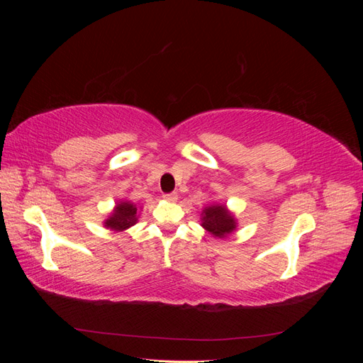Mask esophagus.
<instances>
[{
    "label": "esophagus",
    "mask_w": 363,
    "mask_h": 363,
    "mask_svg": "<svg viewBox=\"0 0 363 363\" xmlns=\"http://www.w3.org/2000/svg\"><path fill=\"white\" fill-rule=\"evenodd\" d=\"M163 199L167 200V201H171V203H174V201H177L179 195L175 194V192H171V194H164V195H163Z\"/></svg>",
    "instance_id": "esophagus-1"
}]
</instances>
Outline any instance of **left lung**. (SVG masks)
I'll list each match as a JSON object with an SVG mask.
<instances>
[{
    "instance_id": "left-lung-1",
    "label": "left lung",
    "mask_w": 363,
    "mask_h": 363,
    "mask_svg": "<svg viewBox=\"0 0 363 363\" xmlns=\"http://www.w3.org/2000/svg\"><path fill=\"white\" fill-rule=\"evenodd\" d=\"M201 227L216 239L232 235L238 227V219L232 211L223 203H211L204 206L200 215Z\"/></svg>"
}]
</instances>
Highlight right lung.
<instances>
[{
    "mask_svg": "<svg viewBox=\"0 0 363 363\" xmlns=\"http://www.w3.org/2000/svg\"><path fill=\"white\" fill-rule=\"evenodd\" d=\"M142 207L135 204L130 200H121L113 207V211L107 215V218L103 221L104 227L112 230V232H125L130 227H133L138 219Z\"/></svg>",
    "mask_w": 363,
    "mask_h": 363,
    "instance_id": "right-lung-1",
    "label": "right lung"
}]
</instances>
